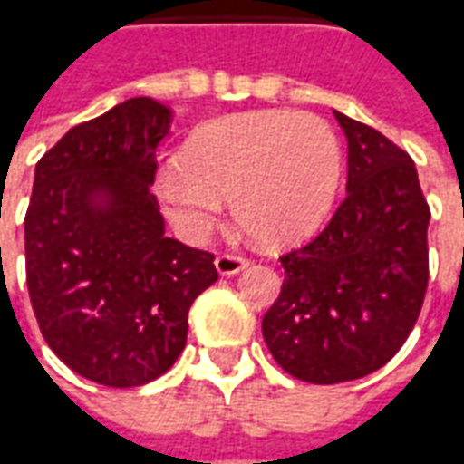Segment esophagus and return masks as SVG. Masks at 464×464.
Wrapping results in <instances>:
<instances>
[{
	"mask_svg": "<svg viewBox=\"0 0 464 464\" xmlns=\"http://www.w3.org/2000/svg\"><path fill=\"white\" fill-rule=\"evenodd\" d=\"M246 266H248V258L236 256V253H221V256L216 258V271L221 273V276H236V273H241Z\"/></svg>",
	"mask_w": 464,
	"mask_h": 464,
	"instance_id": "obj_1",
	"label": "esophagus"
}]
</instances>
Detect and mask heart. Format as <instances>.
Returning <instances> with one entry per match:
<instances>
[{
  "label": "heart",
  "instance_id": "1",
  "mask_svg": "<svg viewBox=\"0 0 464 464\" xmlns=\"http://www.w3.org/2000/svg\"><path fill=\"white\" fill-rule=\"evenodd\" d=\"M343 173L341 141L321 116L251 111L201 126L181 151V166L156 176L169 221L188 241H203L221 221L226 198L261 241L305 238L331 211Z\"/></svg>",
  "mask_w": 464,
  "mask_h": 464
}]
</instances>
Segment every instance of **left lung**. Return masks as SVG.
<instances>
[{"label": "left lung", "instance_id": "obj_1", "mask_svg": "<svg viewBox=\"0 0 464 464\" xmlns=\"http://www.w3.org/2000/svg\"><path fill=\"white\" fill-rule=\"evenodd\" d=\"M335 119L348 139L345 201L321 236L283 256L281 295L263 315L276 362L315 385L382 368L428 291L430 208L415 163L375 129Z\"/></svg>", "mask_w": 464, "mask_h": 464}]
</instances>
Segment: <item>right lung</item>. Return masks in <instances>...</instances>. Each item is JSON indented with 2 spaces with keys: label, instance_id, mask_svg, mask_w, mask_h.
<instances>
[{
  "label": "right lung",
  "instance_id": "1",
  "mask_svg": "<svg viewBox=\"0 0 464 464\" xmlns=\"http://www.w3.org/2000/svg\"><path fill=\"white\" fill-rule=\"evenodd\" d=\"M171 109L133 96L39 159L24 218L26 288L56 358L106 388L146 385L186 348L213 253L166 236L151 193Z\"/></svg>",
  "mask_w": 464,
  "mask_h": 464
}]
</instances>
